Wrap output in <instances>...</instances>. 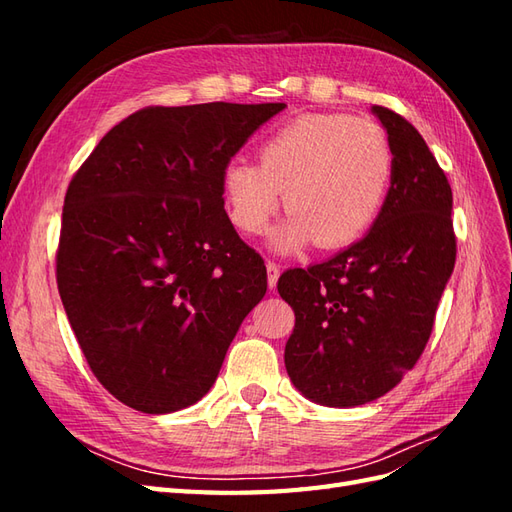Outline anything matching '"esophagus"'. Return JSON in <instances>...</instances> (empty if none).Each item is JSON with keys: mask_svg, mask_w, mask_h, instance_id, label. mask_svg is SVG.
<instances>
[{"mask_svg": "<svg viewBox=\"0 0 512 512\" xmlns=\"http://www.w3.org/2000/svg\"><path fill=\"white\" fill-rule=\"evenodd\" d=\"M267 275H269V288L273 290L277 286V280H280V265L273 260H267Z\"/></svg>", "mask_w": 512, "mask_h": 512, "instance_id": "esophagus-1", "label": "esophagus"}]
</instances>
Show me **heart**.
Returning a JSON list of instances; mask_svg holds the SVG:
<instances>
[{"label": "heart", "instance_id": "1", "mask_svg": "<svg viewBox=\"0 0 512 512\" xmlns=\"http://www.w3.org/2000/svg\"><path fill=\"white\" fill-rule=\"evenodd\" d=\"M393 168L391 141L376 121L312 113L262 138L258 164L230 160L222 192L232 224L245 235L267 228L284 192L290 218L271 237L277 252H297L312 241L339 250L376 224Z\"/></svg>", "mask_w": 512, "mask_h": 512}]
</instances>
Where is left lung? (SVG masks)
I'll return each instance as SVG.
<instances>
[{
    "label": "left lung",
    "mask_w": 512,
    "mask_h": 512,
    "mask_svg": "<svg viewBox=\"0 0 512 512\" xmlns=\"http://www.w3.org/2000/svg\"><path fill=\"white\" fill-rule=\"evenodd\" d=\"M395 156L376 224L331 260L282 273L294 309L284 363L320 406L354 408L389 393L416 365L455 267L453 192L423 136L401 115L371 106Z\"/></svg>",
    "instance_id": "1"
}]
</instances>
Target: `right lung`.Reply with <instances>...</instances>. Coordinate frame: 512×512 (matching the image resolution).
<instances>
[{
    "label": "right lung",
    "mask_w": 512,
    "mask_h": 512,
    "mask_svg": "<svg viewBox=\"0 0 512 512\" xmlns=\"http://www.w3.org/2000/svg\"><path fill=\"white\" fill-rule=\"evenodd\" d=\"M284 102L147 106L108 132L72 177L57 288L87 365L145 414L205 397L267 267L241 241L222 170Z\"/></svg>",
    "instance_id": "add662e5"
}]
</instances>
